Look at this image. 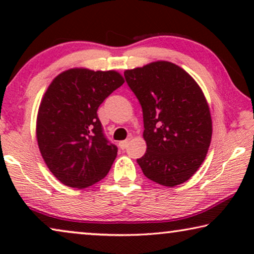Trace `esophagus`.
<instances>
[{
  "label": "esophagus",
  "mask_w": 254,
  "mask_h": 254,
  "mask_svg": "<svg viewBox=\"0 0 254 254\" xmlns=\"http://www.w3.org/2000/svg\"><path fill=\"white\" fill-rule=\"evenodd\" d=\"M128 144H129V140H125V141H121L119 143V147L120 149H123V150H125L128 147Z\"/></svg>",
  "instance_id": "34e87169"
}]
</instances>
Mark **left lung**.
Returning a JSON list of instances; mask_svg holds the SVG:
<instances>
[{
    "label": "left lung",
    "mask_w": 254,
    "mask_h": 254,
    "mask_svg": "<svg viewBox=\"0 0 254 254\" xmlns=\"http://www.w3.org/2000/svg\"><path fill=\"white\" fill-rule=\"evenodd\" d=\"M143 112L147 151L136 159L143 175L173 187L189 180L211 140L208 104L196 82L175 64L157 61L125 71Z\"/></svg>",
    "instance_id": "8db88e82"
}]
</instances>
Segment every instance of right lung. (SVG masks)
Listing matches in <instances>:
<instances>
[{
	"mask_svg": "<svg viewBox=\"0 0 254 254\" xmlns=\"http://www.w3.org/2000/svg\"><path fill=\"white\" fill-rule=\"evenodd\" d=\"M124 82L117 71L75 68L48 86L38 112L37 140L48 169L64 185L85 189L109 173L118 148L104 134L97 111Z\"/></svg>",
	"mask_w": 254,
	"mask_h": 254,
	"instance_id": "right-lung-1",
	"label": "right lung"
}]
</instances>
